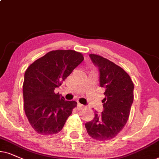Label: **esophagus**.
Instances as JSON below:
<instances>
[{"label":"esophagus","instance_id":"34e87169","mask_svg":"<svg viewBox=\"0 0 159 159\" xmlns=\"http://www.w3.org/2000/svg\"><path fill=\"white\" fill-rule=\"evenodd\" d=\"M77 107L79 110H82L83 108H85V106H84V105H82V104H81L80 103H78V105H77Z\"/></svg>","mask_w":159,"mask_h":159}]
</instances>
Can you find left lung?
<instances>
[{
	"instance_id": "1",
	"label": "left lung",
	"mask_w": 159,
	"mask_h": 159,
	"mask_svg": "<svg viewBox=\"0 0 159 159\" xmlns=\"http://www.w3.org/2000/svg\"><path fill=\"white\" fill-rule=\"evenodd\" d=\"M100 73V86L105 89L103 111L94 112L93 120L86 122L89 135L94 139L108 141L122 130L129 117L134 101V86L129 75L114 62L96 54H89Z\"/></svg>"
}]
</instances>
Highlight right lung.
Segmentation results:
<instances>
[{
    "label": "right lung",
    "mask_w": 159,
    "mask_h": 159,
    "mask_svg": "<svg viewBox=\"0 0 159 159\" xmlns=\"http://www.w3.org/2000/svg\"><path fill=\"white\" fill-rule=\"evenodd\" d=\"M83 60V55L73 50H56L48 52L27 68L23 85L24 109L37 133L52 135L63 128L77 103L65 100L54 89Z\"/></svg>",
    "instance_id": "right-lung-1"
}]
</instances>
